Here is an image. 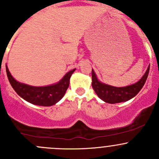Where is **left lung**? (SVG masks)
<instances>
[{
  "instance_id": "obj_1",
  "label": "left lung",
  "mask_w": 159,
  "mask_h": 159,
  "mask_svg": "<svg viewBox=\"0 0 159 159\" xmlns=\"http://www.w3.org/2000/svg\"><path fill=\"white\" fill-rule=\"evenodd\" d=\"M149 68H150V65L148 66V69H147L145 75H143V77L137 83L121 88L113 87V86L100 82L98 80L96 75L92 69V73H91L92 88L97 94V95L102 100L107 102V103L115 104L127 102V101L134 98L142 89L145 81H146L147 78H148Z\"/></svg>"
}]
</instances>
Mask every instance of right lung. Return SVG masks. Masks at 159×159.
I'll return each mask as SVG.
<instances>
[{
    "instance_id": "1",
    "label": "right lung",
    "mask_w": 159,
    "mask_h": 159,
    "mask_svg": "<svg viewBox=\"0 0 159 159\" xmlns=\"http://www.w3.org/2000/svg\"><path fill=\"white\" fill-rule=\"evenodd\" d=\"M75 69L70 70L55 84L44 87H34L16 81L6 66L9 82L19 96L27 102L40 106H51L61 100L69 87L70 78Z\"/></svg>"
}]
</instances>
